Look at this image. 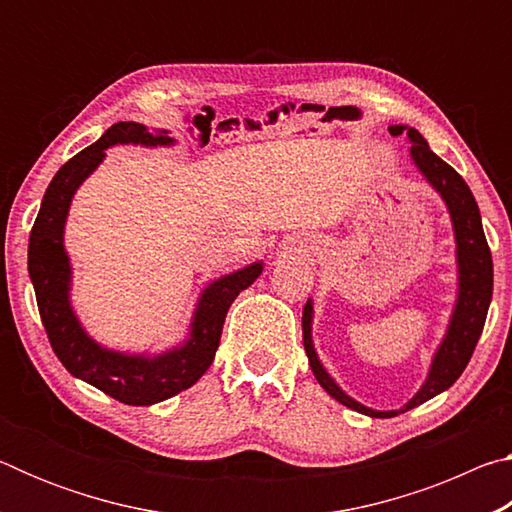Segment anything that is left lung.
<instances>
[{
	"mask_svg": "<svg viewBox=\"0 0 512 512\" xmlns=\"http://www.w3.org/2000/svg\"><path fill=\"white\" fill-rule=\"evenodd\" d=\"M388 131H391V135H406V140L411 142V160L415 164V169L422 173V178L436 189L447 205L456 241L458 291L452 318H449L443 341H440L436 354H433L427 379H424V384L418 388V393H415L402 409L395 411H375L370 409V406H363L361 402L352 400V397L332 379V375H329L323 363H320L318 352L314 348V339H311L314 302H311V298L307 300L305 309H302V343H305L311 372H314L318 384L323 386L336 402H341L352 411L370 415V418H395V415L411 411L415 406L431 400V397L447 391V388L463 375L467 363H470L472 352L483 332L485 316H488V307L492 300V255L488 241H485L483 235L479 205H476L470 187H467L465 180L458 176L445 160H440L438 155L429 149L427 140H424L415 128L395 124L388 126Z\"/></svg>",
	"mask_w": 512,
	"mask_h": 512,
	"instance_id": "left-lung-1",
	"label": "left lung"
}]
</instances>
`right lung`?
Segmentation results:
<instances>
[{
  "label": "right lung",
  "mask_w": 512,
  "mask_h": 512,
  "mask_svg": "<svg viewBox=\"0 0 512 512\" xmlns=\"http://www.w3.org/2000/svg\"><path fill=\"white\" fill-rule=\"evenodd\" d=\"M117 144L171 146L176 140L169 131H149L137 121H119L92 146L65 162L49 183L33 223L29 277L36 289L42 325L60 363L74 377L88 381L119 402L151 406L194 386L205 375L219 348L225 314L239 293L262 275L264 264L253 262L207 284L196 302L187 339L167 352L128 354L94 341L69 300L72 264L65 250V223L76 189L103 162L106 149Z\"/></svg>",
  "instance_id": "obj_1"
}]
</instances>
